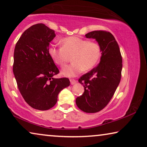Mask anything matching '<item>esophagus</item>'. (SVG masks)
Instances as JSON below:
<instances>
[{"instance_id":"obj_1","label":"esophagus","mask_w":147,"mask_h":147,"mask_svg":"<svg viewBox=\"0 0 147 147\" xmlns=\"http://www.w3.org/2000/svg\"><path fill=\"white\" fill-rule=\"evenodd\" d=\"M70 83L71 85H74L76 84V83H77V81L76 80H74V79H71L70 80Z\"/></svg>"}]
</instances>
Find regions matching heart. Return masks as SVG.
<instances>
[{"label": "heart", "instance_id": "obj_1", "mask_svg": "<svg viewBox=\"0 0 147 147\" xmlns=\"http://www.w3.org/2000/svg\"><path fill=\"white\" fill-rule=\"evenodd\" d=\"M62 47L56 46L49 48V54L56 64L64 67L71 59L72 64L62 70L67 77H75L82 72L87 71L98 64L101 56V48L98 42L72 36L64 38Z\"/></svg>", "mask_w": 147, "mask_h": 147}]
</instances>
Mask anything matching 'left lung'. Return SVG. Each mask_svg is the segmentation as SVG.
<instances>
[{"label":"left lung","instance_id":"1","mask_svg":"<svg viewBox=\"0 0 147 147\" xmlns=\"http://www.w3.org/2000/svg\"><path fill=\"white\" fill-rule=\"evenodd\" d=\"M100 45L102 52L98 66L79 79L84 92L77 97L78 107L86 113L100 111L111 100L121 77L122 57L119 45L111 33L93 31L85 35Z\"/></svg>","mask_w":147,"mask_h":147}]
</instances>
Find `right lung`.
Instances as JSON below:
<instances>
[{"instance_id": "right-lung-1", "label": "right lung", "mask_w": 147, "mask_h": 147, "mask_svg": "<svg viewBox=\"0 0 147 147\" xmlns=\"http://www.w3.org/2000/svg\"><path fill=\"white\" fill-rule=\"evenodd\" d=\"M55 31L43 24L31 26L16 45L13 72L20 93L35 109L47 110L58 100V93L70 85L66 78H54L59 73L49 54Z\"/></svg>"}]
</instances>
